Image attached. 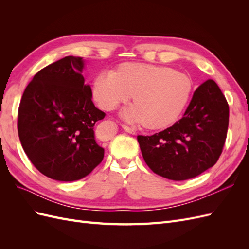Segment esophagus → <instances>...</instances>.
<instances>
[{
	"label": "esophagus",
	"instance_id": "obj_1",
	"mask_svg": "<svg viewBox=\"0 0 249 249\" xmlns=\"http://www.w3.org/2000/svg\"><path fill=\"white\" fill-rule=\"evenodd\" d=\"M123 129H124L125 132L130 133V134H132V135H135V134H136V131H135L134 129H132V127L125 125V124H123Z\"/></svg>",
	"mask_w": 249,
	"mask_h": 249
}]
</instances>
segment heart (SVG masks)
<instances>
[{"instance_id": "b5f03b06", "label": "heart", "mask_w": 249, "mask_h": 249, "mask_svg": "<svg viewBox=\"0 0 249 249\" xmlns=\"http://www.w3.org/2000/svg\"><path fill=\"white\" fill-rule=\"evenodd\" d=\"M193 83L189 76L170 67L125 63L116 72L103 71L93 81L92 95L99 106L114 110L129 101L132 106L122 112L131 123H143L148 129H161L179 116L190 99Z\"/></svg>"}]
</instances>
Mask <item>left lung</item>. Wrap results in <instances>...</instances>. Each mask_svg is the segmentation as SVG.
I'll return each instance as SVG.
<instances>
[{
    "label": "left lung",
    "instance_id": "8db88e82",
    "mask_svg": "<svg viewBox=\"0 0 249 249\" xmlns=\"http://www.w3.org/2000/svg\"><path fill=\"white\" fill-rule=\"evenodd\" d=\"M230 109L213 80L195 90L184 116L166 130L137 137L147 166L173 180L189 179L214 166L227 139Z\"/></svg>",
    "mask_w": 249,
    "mask_h": 249
}]
</instances>
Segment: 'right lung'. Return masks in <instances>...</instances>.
<instances>
[{"instance_id":"right-lung-1","label":"right lung","mask_w":249,"mask_h":249,"mask_svg":"<svg viewBox=\"0 0 249 249\" xmlns=\"http://www.w3.org/2000/svg\"><path fill=\"white\" fill-rule=\"evenodd\" d=\"M84 60L67 56L37 72L21 96L18 131L26 155L46 177L72 182L104 158L94 124L105 117L83 77Z\"/></svg>"}]
</instances>
